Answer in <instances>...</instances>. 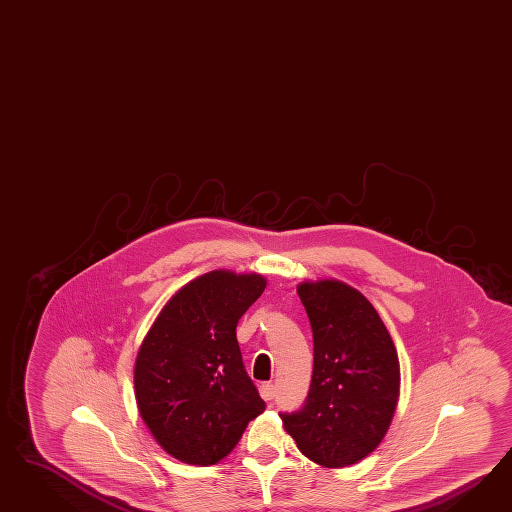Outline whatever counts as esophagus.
<instances>
[{"instance_id":"obj_1","label":"esophagus","mask_w":512,"mask_h":512,"mask_svg":"<svg viewBox=\"0 0 512 512\" xmlns=\"http://www.w3.org/2000/svg\"><path fill=\"white\" fill-rule=\"evenodd\" d=\"M259 392H261V398H263L264 402H272L274 400V394H276V388L272 383H263L261 387H259Z\"/></svg>"}]
</instances>
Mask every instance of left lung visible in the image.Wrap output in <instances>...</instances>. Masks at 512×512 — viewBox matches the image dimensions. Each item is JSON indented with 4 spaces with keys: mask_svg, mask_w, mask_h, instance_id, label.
I'll list each match as a JSON object with an SVG mask.
<instances>
[{
    "mask_svg": "<svg viewBox=\"0 0 512 512\" xmlns=\"http://www.w3.org/2000/svg\"><path fill=\"white\" fill-rule=\"evenodd\" d=\"M296 293L310 317L313 375L306 405L279 417L311 462L357 464L379 447L398 405L394 341L372 302L340 279H306Z\"/></svg>",
    "mask_w": 512,
    "mask_h": 512,
    "instance_id": "8db88e82",
    "label": "left lung"
}]
</instances>
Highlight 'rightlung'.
<instances>
[{"label": "right lung", "instance_id": "obj_1", "mask_svg": "<svg viewBox=\"0 0 512 512\" xmlns=\"http://www.w3.org/2000/svg\"><path fill=\"white\" fill-rule=\"evenodd\" d=\"M264 287L257 272L202 274L167 300L140 343V417L159 447L184 464L221 462L264 411L236 340L238 319Z\"/></svg>", "mask_w": 512, "mask_h": 512}]
</instances>
